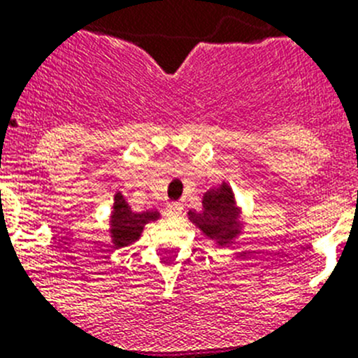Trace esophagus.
Masks as SVG:
<instances>
[{
    "label": "esophagus",
    "instance_id": "obj_1",
    "mask_svg": "<svg viewBox=\"0 0 358 358\" xmlns=\"http://www.w3.org/2000/svg\"><path fill=\"white\" fill-rule=\"evenodd\" d=\"M166 215H169L170 218L181 217V215H182V206H181V204H179V202H172V204H169V206H166Z\"/></svg>",
    "mask_w": 358,
    "mask_h": 358
}]
</instances>
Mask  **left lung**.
<instances>
[{
  "label": "left lung",
  "instance_id": "obj_1",
  "mask_svg": "<svg viewBox=\"0 0 358 358\" xmlns=\"http://www.w3.org/2000/svg\"><path fill=\"white\" fill-rule=\"evenodd\" d=\"M189 222L202 231V235L215 240L217 245H229L242 233V208L236 204L235 194L227 182L210 188L202 195V210L188 211Z\"/></svg>",
  "mask_w": 358,
  "mask_h": 358
}]
</instances>
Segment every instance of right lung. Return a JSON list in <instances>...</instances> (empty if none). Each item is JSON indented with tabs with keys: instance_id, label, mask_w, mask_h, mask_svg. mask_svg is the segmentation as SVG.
Wrapping results in <instances>:
<instances>
[{
	"instance_id": "1",
	"label": "right lung",
	"mask_w": 358,
	"mask_h": 358,
	"mask_svg": "<svg viewBox=\"0 0 358 358\" xmlns=\"http://www.w3.org/2000/svg\"><path fill=\"white\" fill-rule=\"evenodd\" d=\"M159 218L161 213L157 210L134 211L129 206L125 195L116 192L115 204H113V211H110L109 218L110 242L115 243V248L131 245L136 240H140L143 227L148 222H156Z\"/></svg>"
}]
</instances>
